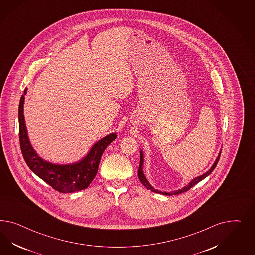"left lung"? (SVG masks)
Instances as JSON below:
<instances>
[{
  "label": "left lung",
  "mask_w": 255,
  "mask_h": 255,
  "mask_svg": "<svg viewBox=\"0 0 255 255\" xmlns=\"http://www.w3.org/2000/svg\"><path fill=\"white\" fill-rule=\"evenodd\" d=\"M221 153H222V151H220V152H219V155H218V157H217L216 161L214 162L213 165L210 167V169H209V171H207L205 174L201 175V176L197 177V178H193V180H192L188 185L185 186V187H183V188H182V189H180V190L175 191V192L166 193V192H161V191L156 190V189H154L152 186L150 185V184H149V182L147 181V178H146L145 175H144V172H143L144 155H143V151L141 150V151H140V164H139L138 168V178L139 179H140V181H141V183H142L143 185L145 186V187L147 188V190H150V191H152V192H154V193H162V194H164V195H172V194H179V193H185V192H187L188 190H190V189H191L192 187H193V186L195 185V184H197L198 182H200L201 180H203L204 178H207V177L209 176V174H210L213 170L215 169L217 163L219 162V159H220Z\"/></svg>",
  "instance_id": "left-lung-1"
}]
</instances>
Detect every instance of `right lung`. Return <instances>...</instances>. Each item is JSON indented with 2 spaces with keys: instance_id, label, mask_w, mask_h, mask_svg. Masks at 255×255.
I'll return each mask as SVG.
<instances>
[{
  "instance_id": "obj_1",
  "label": "right lung",
  "mask_w": 255,
  "mask_h": 255,
  "mask_svg": "<svg viewBox=\"0 0 255 255\" xmlns=\"http://www.w3.org/2000/svg\"><path fill=\"white\" fill-rule=\"evenodd\" d=\"M26 93L27 89L19 101L18 125L20 148L27 165L36 176L60 193H75L88 188L97 174L103 152L116 139V133H110L95 143L87 156L79 162L72 164H55L44 161L34 151L28 137L23 115Z\"/></svg>"
}]
</instances>
